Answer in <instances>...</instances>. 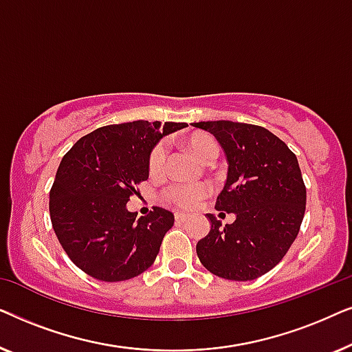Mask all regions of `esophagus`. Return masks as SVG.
<instances>
[{
	"instance_id": "34e87169",
	"label": "esophagus",
	"mask_w": 352,
	"mask_h": 352,
	"mask_svg": "<svg viewBox=\"0 0 352 352\" xmlns=\"http://www.w3.org/2000/svg\"><path fill=\"white\" fill-rule=\"evenodd\" d=\"M175 218H176L177 223H186V221H187V218H189V216H187L186 213H176V214H175Z\"/></svg>"
}]
</instances>
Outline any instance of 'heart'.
I'll return each instance as SVG.
<instances>
[{"instance_id": "obj_1", "label": "heart", "mask_w": 352, "mask_h": 352, "mask_svg": "<svg viewBox=\"0 0 352 352\" xmlns=\"http://www.w3.org/2000/svg\"><path fill=\"white\" fill-rule=\"evenodd\" d=\"M187 147L190 152L199 158V160L208 163L214 160L219 153V146L213 136L206 133H192L189 138L186 139ZM166 158V148L163 144H157L148 157V170L152 175H158L163 170ZM208 194V187L205 184H173L168 187L166 199L171 200L181 208H192L197 201Z\"/></svg>"}]
</instances>
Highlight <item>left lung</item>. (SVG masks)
Segmentation results:
<instances>
[{
    "label": "left lung",
    "instance_id": "left-lung-1",
    "mask_svg": "<svg viewBox=\"0 0 352 352\" xmlns=\"http://www.w3.org/2000/svg\"><path fill=\"white\" fill-rule=\"evenodd\" d=\"M192 126L213 134L228 162L216 210L232 224L206 214L211 229L197 256L214 276L253 280L271 271L295 242L306 210V187L296 155L269 129L229 120Z\"/></svg>",
    "mask_w": 352,
    "mask_h": 352
}]
</instances>
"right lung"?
Here are the masks:
<instances>
[{"instance_id": "1", "label": "right lung", "mask_w": 352, "mask_h": 352, "mask_svg": "<svg viewBox=\"0 0 352 352\" xmlns=\"http://www.w3.org/2000/svg\"><path fill=\"white\" fill-rule=\"evenodd\" d=\"M187 123L109 124L74 144L57 168L50 214L62 248L75 266L104 282L128 280L155 261L171 211L155 206L136 218L126 208L134 186L148 179V157L163 136Z\"/></svg>"}]
</instances>
